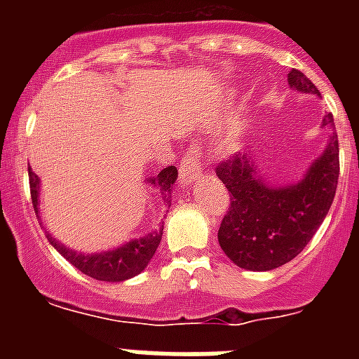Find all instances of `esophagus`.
<instances>
[{"label": "esophagus", "instance_id": "obj_1", "mask_svg": "<svg viewBox=\"0 0 359 359\" xmlns=\"http://www.w3.org/2000/svg\"><path fill=\"white\" fill-rule=\"evenodd\" d=\"M203 162V151L197 143H190L188 151H186L182 163H180V182L182 184H190L191 180L196 179L199 171H201Z\"/></svg>", "mask_w": 359, "mask_h": 359}]
</instances>
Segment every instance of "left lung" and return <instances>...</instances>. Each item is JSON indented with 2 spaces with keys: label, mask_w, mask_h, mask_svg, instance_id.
<instances>
[{
  "label": "left lung",
  "mask_w": 359,
  "mask_h": 359,
  "mask_svg": "<svg viewBox=\"0 0 359 359\" xmlns=\"http://www.w3.org/2000/svg\"><path fill=\"white\" fill-rule=\"evenodd\" d=\"M287 80L296 91L320 95L300 70H290ZM323 126H334V115H326ZM216 175L231 191L218 231L222 250L236 266L266 272L292 261L326 218L339 179V141L330 135L326 151L296 184H266L255 160L240 152L219 162Z\"/></svg>",
  "instance_id": "8db88e82"
}]
</instances>
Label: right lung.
Here are the masks:
<instances>
[{"label":"right lung","instance_id":"add662e5","mask_svg":"<svg viewBox=\"0 0 359 359\" xmlns=\"http://www.w3.org/2000/svg\"><path fill=\"white\" fill-rule=\"evenodd\" d=\"M29 173V188H31V201H33V208L35 214L39 216V177L33 173V169L27 168ZM177 168L175 165H168L162 169L156 177L147 179V182L154 188V194L158 197V205L165 210L171 207V194H173V184L177 180ZM41 218V216H39ZM42 225V222H41ZM163 233V222H160L156 229H151L145 236L130 240L126 244L115 250L100 251V253H78V251L70 250L67 245H63L59 240L53 238L46 231L48 242L67 259V261L80 270L86 276L98 279V281H124L137 276L140 272L145 270L149 261L154 255L160 240H162Z\"/></svg>","mask_w":359,"mask_h":359}]
</instances>
